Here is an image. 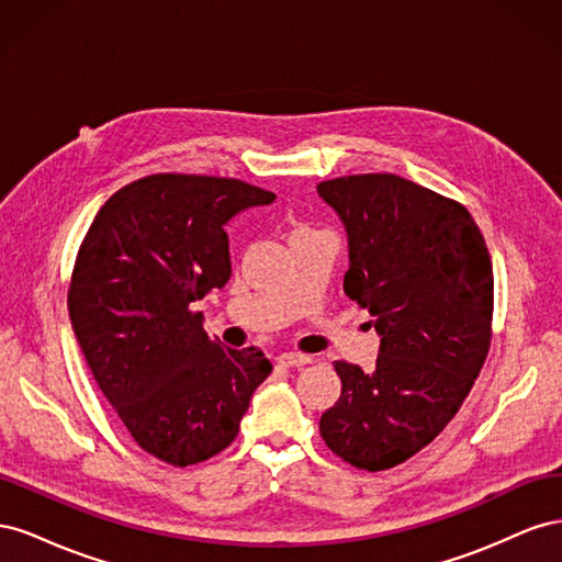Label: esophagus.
<instances>
[{
  "label": "esophagus",
  "mask_w": 562,
  "mask_h": 562,
  "mask_svg": "<svg viewBox=\"0 0 562 562\" xmlns=\"http://www.w3.org/2000/svg\"><path fill=\"white\" fill-rule=\"evenodd\" d=\"M277 361H279V366H283V368H300V366H307V363H312L310 356L297 353V351H285V353H281V356H279Z\"/></svg>",
  "instance_id": "obj_1"
}]
</instances>
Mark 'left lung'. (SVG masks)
<instances>
[{"label": "left lung", "mask_w": 562, "mask_h": 562, "mask_svg": "<svg viewBox=\"0 0 562 562\" xmlns=\"http://www.w3.org/2000/svg\"><path fill=\"white\" fill-rule=\"evenodd\" d=\"M347 234L345 293L380 335L375 370L335 361L342 394L321 415L326 446L384 471L446 429L485 363L492 260L464 206L391 173L326 180Z\"/></svg>", "instance_id": "8db88e82"}]
</instances>
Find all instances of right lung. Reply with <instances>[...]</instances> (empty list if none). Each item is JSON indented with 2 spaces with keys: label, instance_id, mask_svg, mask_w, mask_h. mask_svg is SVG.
<instances>
[{
  "label": "right lung",
  "instance_id": "right-lung-1",
  "mask_svg": "<svg viewBox=\"0 0 562 562\" xmlns=\"http://www.w3.org/2000/svg\"><path fill=\"white\" fill-rule=\"evenodd\" d=\"M274 199L234 178L149 176L112 194L83 236L72 330L135 443L161 462L223 452L271 372L260 349L209 337L192 304L232 277L229 220Z\"/></svg>",
  "mask_w": 562,
  "mask_h": 562
}]
</instances>
